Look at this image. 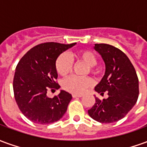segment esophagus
<instances>
[{
  "label": "esophagus",
  "mask_w": 147,
  "mask_h": 147,
  "mask_svg": "<svg viewBox=\"0 0 147 147\" xmlns=\"http://www.w3.org/2000/svg\"><path fill=\"white\" fill-rule=\"evenodd\" d=\"M72 97H73V98H81V97H83V94H72Z\"/></svg>",
  "instance_id": "obj_1"
}]
</instances>
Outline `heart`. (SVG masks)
<instances>
[{"mask_svg":"<svg viewBox=\"0 0 147 147\" xmlns=\"http://www.w3.org/2000/svg\"><path fill=\"white\" fill-rule=\"evenodd\" d=\"M75 57L78 61H82L88 65L86 72L96 73L94 65L98 63L97 57L94 53L89 50H80L75 53ZM72 61L70 57L65 53L59 56L56 61V69L59 75L66 76L72 70ZM93 80L90 77H80L77 76H71L67 78L63 83L64 90L74 94H82L88 87L92 86Z\"/></svg>","mask_w":147,"mask_h":147,"instance_id":"heart-1","label":"heart"}]
</instances>
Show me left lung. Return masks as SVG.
<instances>
[{
  "instance_id": "1",
  "label": "left lung",
  "mask_w": 147,
  "mask_h": 147,
  "mask_svg": "<svg viewBox=\"0 0 147 147\" xmlns=\"http://www.w3.org/2000/svg\"><path fill=\"white\" fill-rule=\"evenodd\" d=\"M94 49L102 56L105 72L95 90L101 95L106 91L108 98L100 100L88 110L90 117L100 123H113L126 116L139 97V79L126 54L108 44H95Z\"/></svg>"
}]
</instances>
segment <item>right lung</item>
<instances>
[{
  "label": "right lung",
  "mask_w": 147,
  "mask_h": 147,
  "mask_svg": "<svg viewBox=\"0 0 147 147\" xmlns=\"http://www.w3.org/2000/svg\"><path fill=\"white\" fill-rule=\"evenodd\" d=\"M76 44L42 43L30 49L19 61L13 79L15 99L22 113L34 123H54L66 113L71 94L61 90L57 96L49 98L47 91L60 87L56 82V61Z\"/></svg>",
  "instance_id": "obj_1"
}]
</instances>
